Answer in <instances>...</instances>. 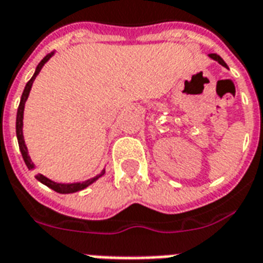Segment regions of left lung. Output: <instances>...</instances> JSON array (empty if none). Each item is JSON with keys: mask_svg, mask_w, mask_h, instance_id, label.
<instances>
[{"mask_svg": "<svg viewBox=\"0 0 263 263\" xmlns=\"http://www.w3.org/2000/svg\"><path fill=\"white\" fill-rule=\"evenodd\" d=\"M210 57H212L213 60H216V61H218V63L222 65V67H227V64H225V61L222 59H221L220 55H217V54H210Z\"/></svg>", "mask_w": 263, "mask_h": 263, "instance_id": "left-lung-1", "label": "left lung"}]
</instances>
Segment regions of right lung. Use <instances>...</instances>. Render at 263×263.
Masks as SVG:
<instances>
[{
    "instance_id": "right-lung-1",
    "label": "right lung",
    "mask_w": 263,
    "mask_h": 263,
    "mask_svg": "<svg viewBox=\"0 0 263 263\" xmlns=\"http://www.w3.org/2000/svg\"><path fill=\"white\" fill-rule=\"evenodd\" d=\"M51 55H53V53L47 54L46 57H45V59L38 64V67H36V69H35L34 76L28 80V83H27L26 87H24L22 99H20V105H18V109H17V117H16V135H17L18 147H20V152H22L23 160H24V162H26L27 168L28 169L34 168V164H32L30 156H28V150H27V146L26 143H24V138H23V113H24V103H26L27 98H28V95H30V90L31 87H32V83H34L35 78H36V75L41 72L43 65L49 61V59H50ZM103 173H105V171H102L98 176H95V177H92V179H88L86 180V181H82V183H72V184L54 183V181H51L50 179H47V177H45V176L41 175V173H38L35 177H36V179H38L42 184L47 185V187L51 188V190H54L55 192H60V194H72V192L80 191V190H84L86 187H88L90 184L94 183L95 180H98L101 176H103Z\"/></svg>"
}]
</instances>
